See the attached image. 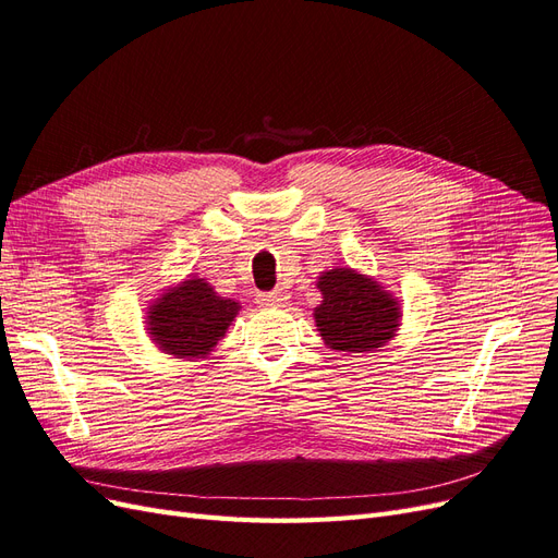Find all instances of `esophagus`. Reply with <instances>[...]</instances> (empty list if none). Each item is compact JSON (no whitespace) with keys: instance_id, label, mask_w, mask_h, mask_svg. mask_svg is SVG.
<instances>
[{"instance_id":"1","label":"esophagus","mask_w":558,"mask_h":558,"mask_svg":"<svg viewBox=\"0 0 558 558\" xmlns=\"http://www.w3.org/2000/svg\"><path fill=\"white\" fill-rule=\"evenodd\" d=\"M289 300H291V295H289V291H283V289L258 295V302L263 307H283Z\"/></svg>"}]
</instances>
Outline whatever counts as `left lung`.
Listing matches in <instances>:
<instances>
[{"label":"left lung","instance_id":"1","mask_svg":"<svg viewBox=\"0 0 558 558\" xmlns=\"http://www.w3.org/2000/svg\"><path fill=\"white\" fill-rule=\"evenodd\" d=\"M320 305L314 320L328 349L347 353H373L400 330V300L384 286L353 267H335L316 279Z\"/></svg>","mask_w":558,"mask_h":558}]
</instances>
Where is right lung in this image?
<instances>
[{
  "mask_svg": "<svg viewBox=\"0 0 558 558\" xmlns=\"http://www.w3.org/2000/svg\"><path fill=\"white\" fill-rule=\"evenodd\" d=\"M242 305L223 298L202 277L167 286L146 307V332L162 353L174 359H205L223 340Z\"/></svg>",
  "mask_w": 558,
  "mask_h": 558,
  "instance_id": "right-lung-1",
  "label": "right lung"
}]
</instances>
